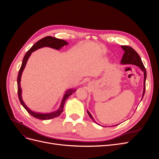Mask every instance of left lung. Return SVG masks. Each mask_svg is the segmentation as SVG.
I'll use <instances>...</instances> for the list:
<instances>
[{
  "label": "left lung",
  "mask_w": 159,
  "mask_h": 159,
  "mask_svg": "<svg viewBox=\"0 0 159 159\" xmlns=\"http://www.w3.org/2000/svg\"><path fill=\"white\" fill-rule=\"evenodd\" d=\"M122 49L124 50L125 53L122 57V59L121 60V63L123 64H134L139 66V68L141 69L142 71L144 72V90L143 93V98L144 96V94L145 93V81L147 78V72L146 69L144 66L142 60L141 59L140 56L138 54V53L134 50L131 47L128 46H121ZM142 98V99H143ZM88 113L90 118L93 120L94 122V119L92 117V115L90 114V113L88 111ZM96 123V122H95Z\"/></svg>",
  "instance_id": "8db88e82"
}]
</instances>
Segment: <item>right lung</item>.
Instances as JSON below:
<instances>
[{
  "mask_svg": "<svg viewBox=\"0 0 159 159\" xmlns=\"http://www.w3.org/2000/svg\"><path fill=\"white\" fill-rule=\"evenodd\" d=\"M68 44V42H66L64 40L61 39H58V38H56L52 36H46L44 38H43L42 39L38 40L36 44H34L31 48L28 50L26 54H25V57H24L23 60H22V63L21 65V67L20 68V70H19L18 72V78H17V84H18V99L20 100V102L22 104V106L25 107V109L27 111L30 115H31L32 116L34 117H36L37 119H42V120H48L50 119H53L58 117L59 115L62 113L64 109V105L65 104V102L66 99L68 98L70 95H71L72 93H73L75 90L73 89H69L66 92V94L64 95L63 99L61 101V103L60 105V107L58 109V110H57L56 111L53 112L51 113H48V114H44V113H38L33 112L30 109H28L26 105L24 103L22 99V96H21V93H22V89L20 88V79H21V75L23 71V70L25 69V66L26 64V62L28 61V57H30L31 55L32 52L36 50L38 48H40L42 47H50L52 48H54L56 50H59L60 49L61 47H63L65 45Z\"/></svg>",
  "mask_w": 159,
  "mask_h": 159,
  "instance_id": "add662e5",
  "label": "right lung"
}]
</instances>
